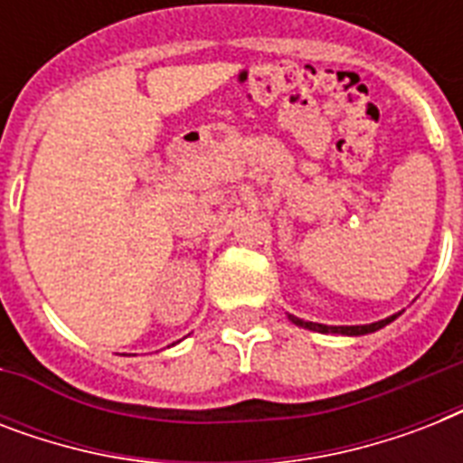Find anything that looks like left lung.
Instances as JSON below:
<instances>
[{"label": "left lung", "instance_id": "obj_1", "mask_svg": "<svg viewBox=\"0 0 463 463\" xmlns=\"http://www.w3.org/2000/svg\"><path fill=\"white\" fill-rule=\"evenodd\" d=\"M288 319L298 326H305V329H312V331H322V334H341V336H360V334H370V331H377L382 329L384 324L394 322V317H387V319H382V322H374V324H363V326H326V324H317V322H303L300 317H293L288 315Z\"/></svg>", "mask_w": 463, "mask_h": 463}]
</instances>
